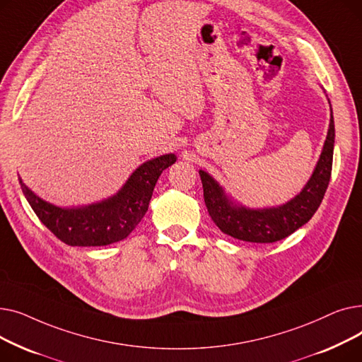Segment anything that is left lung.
I'll list each match as a JSON object with an SVG mask.
<instances>
[{
	"mask_svg": "<svg viewBox=\"0 0 362 362\" xmlns=\"http://www.w3.org/2000/svg\"><path fill=\"white\" fill-rule=\"evenodd\" d=\"M334 146V120L330 107V124L313 176L302 191L286 204L270 208H246L235 204L224 189L204 170L199 176L206 210L218 229L235 239L255 243H272L292 235L310 221L325 198L332 176Z\"/></svg>",
	"mask_w": 362,
	"mask_h": 362,
	"instance_id": "1",
	"label": "left lung"
}]
</instances>
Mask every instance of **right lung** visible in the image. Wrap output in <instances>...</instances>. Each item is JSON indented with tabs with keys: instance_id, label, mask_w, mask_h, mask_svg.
<instances>
[{
	"instance_id": "obj_1",
	"label": "right lung",
	"mask_w": 362,
	"mask_h": 362,
	"mask_svg": "<svg viewBox=\"0 0 362 362\" xmlns=\"http://www.w3.org/2000/svg\"><path fill=\"white\" fill-rule=\"evenodd\" d=\"M176 163L175 154L148 160L139 165L120 191L101 202L62 208L35 195L18 177L32 210L62 242L70 246H104L126 239L148 211L163 170Z\"/></svg>"
}]
</instances>
